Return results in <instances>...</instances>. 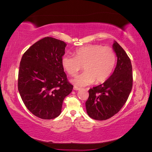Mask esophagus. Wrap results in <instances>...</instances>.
Wrapping results in <instances>:
<instances>
[{
	"label": "esophagus",
	"mask_w": 152,
	"mask_h": 152,
	"mask_svg": "<svg viewBox=\"0 0 152 152\" xmlns=\"http://www.w3.org/2000/svg\"><path fill=\"white\" fill-rule=\"evenodd\" d=\"M80 89V88H78V87H77V86H74V91H79Z\"/></svg>",
	"instance_id": "obj_1"
}]
</instances>
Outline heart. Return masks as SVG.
<instances>
[{"instance_id":"1","label":"heart","mask_w":152,"mask_h":152,"mask_svg":"<svg viewBox=\"0 0 152 152\" xmlns=\"http://www.w3.org/2000/svg\"><path fill=\"white\" fill-rule=\"evenodd\" d=\"M61 65L68 74L74 76L84 69L85 72L72 82L77 86H84L95 81L96 84L107 80L114 70L116 54L113 48L101 45H88L76 50L75 56L64 54Z\"/></svg>"}]
</instances>
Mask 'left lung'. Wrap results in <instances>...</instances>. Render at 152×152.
Instances as JSON below:
<instances>
[{
	"label": "left lung",
	"instance_id": "left-lung-1",
	"mask_svg": "<svg viewBox=\"0 0 152 152\" xmlns=\"http://www.w3.org/2000/svg\"><path fill=\"white\" fill-rule=\"evenodd\" d=\"M113 48L117 57L114 72L104 83L88 91L86 112L90 117L95 120H106L117 114L125 104L132 89L130 59L116 41L113 43Z\"/></svg>",
	"mask_w": 152,
	"mask_h": 152
}]
</instances>
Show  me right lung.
Segmentation results:
<instances>
[{
    "mask_svg": "<svg viewBox=\"0 0 152 152\" xmlns=\"http://www.w3.org/2000/svg\"><path fill=\"white\" fill-rule=\"evenodd\" d=\"M66 45L46 37L31 46L20 60L18 90L27 109L41 119L58 117L64 98L73 89L61 63Z\"/></svg>",
    "mask_w": 152,
    "mask_h": 152,
    "instance_id": "1",
    "label": "right lung"
}]
</instances>
